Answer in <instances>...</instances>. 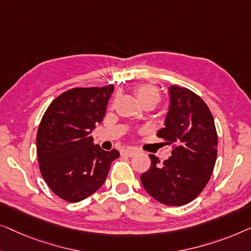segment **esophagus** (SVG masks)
<instances>
[{
	"label": "esophagus",
	"instance_id": "esophagus-1",
	"mask_svg": "<svg viewBox=\"0 0 251 251\" xmlns=\"http://www.w3.org/2000/svg\"><path fill=\"white\" fill-rule=\"evenodd\" d=\"M136 152L137 151L134 149H126V150L122 151V154L123 156H127V157H133L134 154H136Z\"/></svg>",
	"mask_w": 251,
	"mask_h": 251
}]
</instances>
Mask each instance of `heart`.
<instances>
[{
    "label": "heart",
    "mask_w": 251,
    "mask_h": 251,
    "mask_svg": "<svg viewBox=\"0 0 251 251\" xmlns=\"http://www.w3.org/2000/svg\"><path fill=\"white\" fill-rule=\"evenodd\" d=\"M135 95L142 105L147 103L156 105L160 101L159 90L156 86L149 85V84H143V85L137 86L135 89Z\"/></svg>",
    "instance_id": "1"
}]
</instances>
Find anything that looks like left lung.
I'll use <instances>...</instances> for the list:
<instances>
[{
	"mask_svg": "<svg viewBox=\"0 0 251 251\" xmlns=\"http://www.w3.org/2000/svg\"><path fill=\"white\" fill-rule=\"evenodd\" d=\"M171 105L157 136L173 146L172 157L160 162L150 154L149 171L141 183L149 195L167 206H183L200 195L213 174L217 132L204 101L185 87H169Z\"/></svg>",
	"mask_w": 251,
	"mask_h": 251,
	"instance_id": "8db88e82",
	"label": "left lung"
}]
</instances>
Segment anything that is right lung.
Instances as JSON below:
<instances>
[{
    "label": "right lung",
    "instance_id": "1",
    "mask_svg": "<svg viewBox=\"0 0 251 251\" xmlns=\"http://www.w3.org/2000/svg\"><path fill=\"white\" fill-rule=\"evenodd\" d=\"M114 85L75 87L55 98L36 135L40 171L54 195L78 202L101 188L117 150H102L91 133L104 117Z\"/></svg>",
    "mask_w": 251,
    "mask_h": 251
}]
</instances>
